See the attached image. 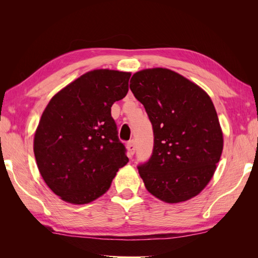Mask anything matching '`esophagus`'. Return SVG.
Listing matches in <instances>:
<instances>
[{"mask_svg":"<svg viewBox=\"0 0 258 258\" xmlns=\"http://www.w3.org/2000/svg\"><path fill=\"white\" fill-rule=\"evenodd\" d=\"M127 148H128L129 155H130V156H132V155L135 154V152H136V144H135V141H134V140H131V141H129V142H128V144H127Z\"/></svg>","mask_w":258,"mask_h":258,"instance_id":"1","label":"esophagus"}]
</instances>
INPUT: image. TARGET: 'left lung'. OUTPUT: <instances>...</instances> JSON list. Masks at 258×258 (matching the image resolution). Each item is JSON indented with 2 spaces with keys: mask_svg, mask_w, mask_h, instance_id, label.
I'll list each match as a JSON object with an SVG mask.
<instances>
[{
  "mask_svg": "<svg viewBox=\"0 0 258 258\" xmlns=\"http://www.w3.org/2000/svg\"><path fill=\"white\" fill-rule=\"evenodd\" d=\"M130 89L154 132L153 153L138 166L146 189L168 202L186 201L212 178L223 151V132L212 100L171 70L137 72Z\"/></svg>",
  "mask_w": 258,
  "mask_h": 258,
  "instance_id": "8db88e82",
  "label": "left lung"
}]
</instances>
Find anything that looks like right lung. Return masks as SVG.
<instances>
[{
    "label": "right lung",
    "instance_id": "obj_1",
    "mask_svg": "<svg viewBox=\"0 0 258 258\" xmlns=\"http://www.w3.org/2000/svg\"><path fill=\"white\" fill-rule=\"evenodd\" d=\"M131 74L95 70L54 95L34 137L37 168L62 200L85 205L110 188L129 161L111 115L128 92Z\"/></svg>",
    "mask_w": 258,
    "mask_h": 258
}]
</instances>
